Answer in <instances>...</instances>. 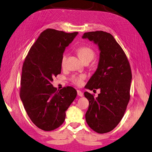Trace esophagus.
<instances>
[{
    "label": "esophagus",
    "instance_id": "1",
    "mask_svg": "<svg viewBox=\"0 0 152 152\" xmlns=\"http://www.w3.org/2000/svg\"><path fill=\"white\" fill-rule=\"evenodd\" d=\"M77 94H78V96L80 97L83 96V93L80 90H77Z\"/></svg>",
    "mask_w": 152,
    "mask_h": 152
}]
</instances>
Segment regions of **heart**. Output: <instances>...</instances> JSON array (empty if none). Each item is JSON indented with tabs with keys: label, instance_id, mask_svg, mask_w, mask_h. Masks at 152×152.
<instances>
[{
	"label": "heart",
	"instance_id": "obj_1",
	"mask_svg": "<svg viewBox=\"0 0 152 152\" xmlns=\"http://www.w3.org/2000/svg\"><path fill=\"white\" fill-rule=\"evenodd\" d=\"M78 54L80 58L82 60L85 62L86 61H92L95 57V55H96V53H95L94 50L92 49L91 47H88V46H83L80 47L78 49ZM66 55L64 54L62 56L61 59V64L62 66H64L65 64V62H66ZM86 78L85 75L84 74H81V75L79 76H73L72 78V82L77 85H80L82 84L83 80H84Z\"/></svg>",
	"mask_w": 152,
	"mask_h": 152
}]
</instances>
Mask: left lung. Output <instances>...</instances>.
I'll list each match as a JSON object with an SVG mask.
<instances>
[{
    "instance_id": "left-lung-1",
    "label": "left lung",
    "mask_w": 152,
    "mask_h": 152,
    "mask_svg": "<svg viewBox=\"0 0 152 152\" xmlns=\"http://www.w3.org/2000/svg\"><path fill=\"white\" fill-rule=\"evenodd\" d=\"M82 38L97 45L100 51L97 68L86 88L99 89L101 92L96 97L84 92L89 101L86 121L94 131L107 133L118 125L125 113L130 100L131 69L125 53L111 34L90 31Z\"/></svg>"
}]
</instances>
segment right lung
I'll return each mask as SVG.
<instances>
[{
    "instance_id": "obj_1",
    "label": "right lung",
    "mask_w": 152,
    "mask_h": 152,
    "mask_svg": "<svg viewBox=\"0 0 152 152\" xmlns=\"http://www.w3.org/2000/svg\"><path fill=\"white\" fill-rule=\"evenodd\" d=\"M78 32L47 29L29 49L22 66L20 99L35 126L50 131L64 123L66 111L77 96L70 86L56 90L51 82L61 72L65 48Z\"/></svg>"
}]
</instances>
